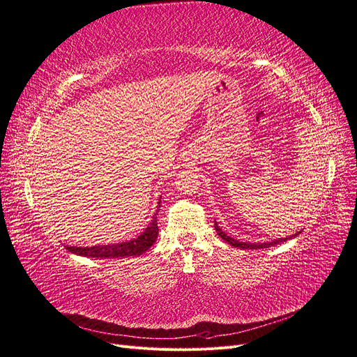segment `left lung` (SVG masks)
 Returning <instances> with one entry per match:
<instances>
[{"instance_id":"8db88e82","label":"left lung","mask_w":357,"mask_h":357,"mask_svg":"<svg viewBox=\"0 0 357 357\" xmlns=\"http://www.w3.org/2000/svg\"><path fill=\"white\" fill-rule=\"evenodd\" d=\"M215 229H216L218 235L220 236L222 240H225L228 244H231V245H234V247H238V248H241V250H247V248H268V247L275 245V244H281V243H284V241H287V240H289V238H293V236H297V235L300 234V232H297V234H294V235H289L288 238L285 236V238H278V240H272V241H266V243H243V241H238V240L232 238V236H229V235H227L225 232H223V231L220 229V227L218 225L216 220H215Z\"/></svg>"}]
</instances>
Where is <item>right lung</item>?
Instances as JSON below:
<instances>
[{"label": "right lung", "instance_id": "right-lung-1", "mask_svg": "<svg viewBox=\"0 0 357 357\" xmlns=\"http://www.w3.org/2000/svg\"><path fill=\"white\" fill-rule=\"evenodd\" d=\"M160 207V200L155 212L158 213ZM155 213V215H157ZM153 216L150 225L145 228L142 234H139L137 238H132L125 243L109 244V245H94V247H75V245H66L70 253L77 256H86V257H96V259H116V257H129V256H139L147 252V250L154 244L158 227H157V216Z\"/></svg>", "mask_w": 357, "mask_h": 357}]
</instances>
